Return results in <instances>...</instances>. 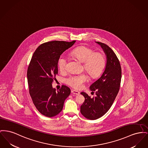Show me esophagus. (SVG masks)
<instances>
[{
    "instance_id": "34e87169",
    "label": "esophagus",
    "mask_w": 148,
    "mask_h": 148,
    "mask_svg": "<svg viewBox=\"0 0 148 148\" xmlns=\"http://www.w3.org/2000/svg\"><path fill=\"white\" fill-rule=\"evenodd\" d=\"M71 93H72V94L75 95H79L80 94L79 92L77 91V90H72Z\"/></svg>"
}]
</instances>
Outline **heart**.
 Instances as JSON below:
<instances>
[{"mask_svg":"<svg viewBox=\"0 0 148 148\" xmlns=\"http://www.w3.org/2000/svg\"><path fill=\"white\" fill-rule=\"evenodd\" d=\"M71 54L83 62V69L92 78L98 77L103 71L106 65V59L102 53L96 52L85 46H81L73 49ZM68 59L61 55L58 61L59 69L61 72H65L67 69ZM88 77L85 73L70 75L66 79V83L74 89H80L83 87L84 83L87 82Z\"/></svg>","mask_w":148,"mask_h":148,"instance_id":"1","label":"heart"}]
</instances>
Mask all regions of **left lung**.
<instances>
[{"mask_svg": "<svg viewBox=\"0 0 148 148\" xmlns=\"http://www.w3.org/2000/svg\"><path fill=\"white\" fill-rule=\"evenodd\" d=\"M96 43L101 45L106 55L105 70L89 87L92 91L96 92L95 97L90 98L85 92L81 93L85 101L80 107V112L92 120L100 118L109 110L119 93L121 80V65L115 53L106 44Z\"/></svg>", "mask_w": 148, "mask_h": 148, "instance_id": "1", "label": "left lung"}]
</instances>
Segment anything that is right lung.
Here are the masks:
<instances>
[{
	"instance_id": "right-lung-1",
	"label": "right lung",
	"mask_w": 148,
	"mask_h": 148,
	"mask_svg": "<svg viewBox=\"0 0 148 148\" xmlns=\"http://www.w3.org/2000/svg\"><path fill=\"white\" fill-rule=\"evenodd\" d=\"M75 42L53 41L41 44L35 50L29 62L27 74L29 95L37 110L46 117H51L60 113L70 94L69 87L62 85L56 91L52 83L58 73L59 57Z\"/></svg>"
}]
</instances>
